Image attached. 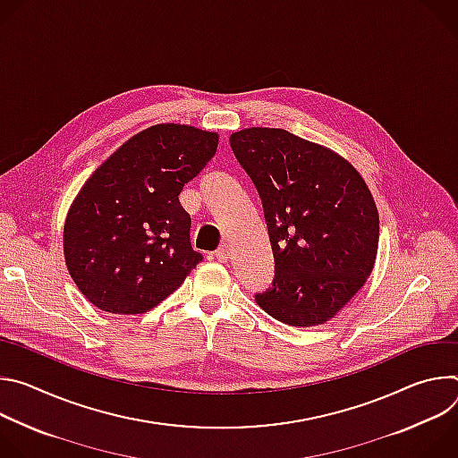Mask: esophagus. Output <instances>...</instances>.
I'll list each match as a JSON object with an SVG mask.
<instances>
[{
	"label": "esophagus",
	"instance_id": "esophagus-1",
	"mask_svg": "<svg viewBox=\"0 0 458 458\" xmlns=\"http://www.w3.org/2000/svg\"><path fill=\"white\" fill-rule=\"evenodd\" d=\"M214 255L217 257V260H221V263H228V259H230V248H228V244L223 242V244L216 250Z\"/></svg>",
	"mask_w": 458,
	"mask_h": 458
}]
</instances>
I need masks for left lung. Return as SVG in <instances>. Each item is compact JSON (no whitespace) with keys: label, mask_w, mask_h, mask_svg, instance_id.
<instances>
[{"label":"left lung","mask_w":458,"mask_h":458,"mask_svg":"<svg viewBox=\"0 0 458 458\" xmlns=\"http://www.w3.org/2000/svg\"><path fill=\"white\" fill-rule=\"evenodd\" d=\"M230 147L263 205L276 260L257 304L292 326L332 318L366 283L378 214L357 170L283 128H246Z\"/></svg>","instance_id":"obj_1"}]
</instances>
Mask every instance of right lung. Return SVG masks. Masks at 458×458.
I'll return each instance as SVG.
<instances>
[{
	"label": "right lung",
	"mask_w": 458,
	"mask_h": 458,
	"mask_svg": "<svg viewBox=\"0 0 458 458\" xmlns=\"http://www.w3.org/2000/svg\"><path fill=\"white\" fill-rule=\"evenodd\" d=\"M217 143V134L199 128L156 124L85 182L64 221L63 248L74 283L96 308L148 311L201 263L177 195L216 156Z\"/></svg>",
	"instance_id": "add662e5"
}]
</instances>
